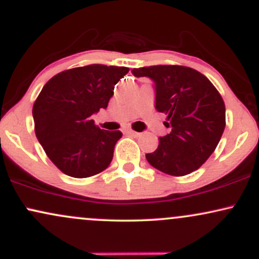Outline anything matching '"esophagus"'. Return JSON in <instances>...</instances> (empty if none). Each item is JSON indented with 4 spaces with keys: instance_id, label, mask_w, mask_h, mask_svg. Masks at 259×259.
Returning a JSON list of instances; mask_svg holds the SVG:
<instances>
[{
    "instance_id": "obj_1",
    "label": "esophagus",
    "mask_w": 259,
    "mask_h": 259,
    "mask_svg": "<svg viewBox=\"0 0 259 259\" xmlns=\"http://www.w3.org/2000/svg\"><path fill=\"white\" fill-rule=\"evenodd\" d=\"M126 133L129 134V135H132V136H139V133L134 132V130H132V129H127Z\"/></svg>"
}]
</instances>
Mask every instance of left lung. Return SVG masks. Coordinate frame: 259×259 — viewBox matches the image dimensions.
Listing matches in <instances>:
<instances>
[{
  "mask_svg": "<svg viewBox=\"0 0 259 259\" xmlns=\"http://www.w3.org/2000/svg\"><path fill=\"white\" fill-rule=\"evenodd\" d=\"M156 85V109L167 114L170 133L146 159L163 173L183 177L197 170L214 152L225 127V105L203 74L184 65H151L133 69Z\"/></svg>",
  "mask_w": 259,
  "mask_h": 259,
  "instance_id": "1",
  "label": "left lung"
}]
</instances>
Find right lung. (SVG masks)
I'll use <instances>...</instances> for the list:
<instances>
[{"instance_id":"1","label":"right lung","mask_w":259,"mask_h":259,"mask_svg":"<svg viewBox=\"0 0 259 259\" xmlns=\"http://www.w3.org/2000/svg\"><path fill=\"white\" fill-rule=\"evenodd\" d=\"M126 67L90 64L58 73L38 94L34 107L35 134L47 157L62 173L89 178L112 162L119 130L95 125L91 115L107 108Z\"/></svg>"}]
</instances>
